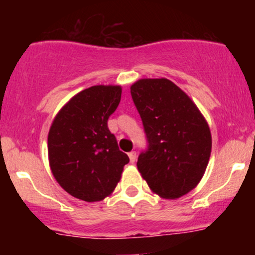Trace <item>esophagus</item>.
Wrapping results in <instances>:
<instances>
[{
    "mask_svg": "<svg viewBox=\"0 0 255 255\" xmlns=\"http://www.w3.org/2000/svg\"><path fill=\"white\" fill-rule=\"evenodd\" d=\"M128 156H129V160L130 163H134L136 160V152L135 151H131L128 153Z\"/></svg>",
    "mask_w": 255,
    "mask_h": 255,
    "instance_id": "esophagus-1",
    "label": "esophagus"
}]
</instances>
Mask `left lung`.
I'll use <instances>...</instances> for the list:
<instances>
[{
  "instance_id": "obj_1",
  "label": "left lung",
  "mask_w": 255,
  "mask_h": 255,
  "mask_svg": "<svg viewBox=\"0 0 255 255\" xmlns=\"http://www.w3.org/2000/svg\"><path fill=\"white\" fill-rule=\"evenodd\" d=\"M147 148L137 169L148 187L165 199L192 191L211 154L209 125L192 99L168 79H141L130 86Z\"/></svg>"
}]
</instances>
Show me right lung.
Wrapping results in <instances>:
<instances>
[{"mask_svg":"<svg viewBox=\"0 0 255 255\" xmlns=\"http://www.w3.org/2000/svg\"><path fill=\"white\" fill-rule=\"evenodd\" d=\"M120 86H92L74 96L52 122L48 153L52 174L67 193L99 201L111 194L129 158L120 151L108 120L118 109Z\"/></svg>","mask_w":255,"mask_h":255,"instance_id":"obj_1","label":"right lung"}]
</instances>
